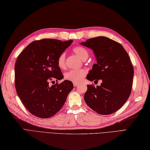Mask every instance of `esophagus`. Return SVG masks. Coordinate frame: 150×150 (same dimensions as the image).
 Returning a JSON list of instances; mask_svg holds the SVG:
<instances>
[{"mask_svg": "<svg viewBox=\"0 0 150 150\" xmlns=\"http://www.w3.org/2000/svg\"><path fill=\"white\" fill-rule=\"evenodd\" d=\"M79 85V83H76V82H74V86H75V87H76V86L77 85Z\"/></svg>", "mask_w": 150, "mask_h": 150, "instance_id": "obj_1", "label": "esophagus"}]
</instances>
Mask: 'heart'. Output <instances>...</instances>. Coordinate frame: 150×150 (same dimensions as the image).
<instances>
[{"label": "heart", "instance_id": "b5f03b06", "mask_svg": "<svg viewBox=\"0 0 150 150\" xmlns=\"http://www.w3.org/2000/svg\"><path fill=\"white\" fill-rule=\"evenodd\" d=\"M73 52L81 60H86L88 57V52L86 49L81 46H77L74 48ZM65 57L66 55L65 52H63L59 56L57 59V65L60 69H65L66 67L65 64ZM86 75V71L85 70H71L65 74L64 77L65 79L69 81L73 82H79L83 80L84 77Z\"/></svg>", "mask_w": 150, "mask_h": 150}]
</instances>
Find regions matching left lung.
<instances>
[{"mask_svg":"<svg viewBox=\"0 0 150 150\" xmlns=\"http://www.w3.org/2000/svg\"><path fill=\"white\" fill-rule=\"evenodd\" d=\"M80 44L92 50L96 60L86 79L102 81L96 87L87 85L85 102L100 115L113 113L126 103L131 93L134 69L128 53L120 43L103 36Z\"/></svg>","mask_w":150,"mask_h":150,"instance_id":"1","label":"left lung"}]
</instances>
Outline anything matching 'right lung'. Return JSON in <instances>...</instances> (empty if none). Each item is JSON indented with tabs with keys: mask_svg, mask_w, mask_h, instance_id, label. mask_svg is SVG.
<instances>
[{
	"mask_svg": "<svg viewBox=\"0 0 150 150\" xmlns=\"http://www.w3.org/2000/svg\"><path fill=\"white\" fill-rule=\"evenodd\" d=\"M72 42L50 38L36 40L17 57L15 64L17 93L24 107L35 117L49 118L55 115L74 88L73 83L67 80L60 84L49 85L53 79L57 81L64 79L57 59Z\"/></svg>",
	"mask_w": 150,
	"mask_h": 150,
	"instance_id": "1",
	"label": "right lung"
}]
</instances>
